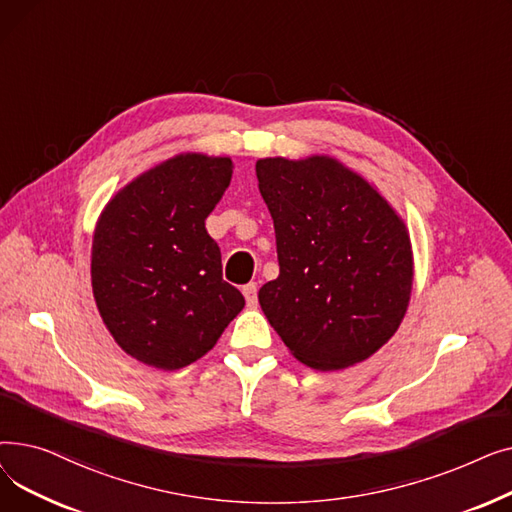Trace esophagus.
<instances>
[{"label":"esophagus","instance_id":"1","mask_svg":"<svg viewBox=\"0 0 512 512\" xmlns=\"http://www.w3.org/2000/svg\"><path fill=\"white\" fill-rule=\"evenodd\" d=\"M242 294H245L247 299V307H257V284L255 282H249L247 286H242Z\"/></svg>","mask_w":512,"mask_h":512}]
</instances>
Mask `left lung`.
Returning <instances> with one entry per match:
<instances>
[{"instance_id":"8db88e82","label":"left lung","mask_w":512,"mask_h":512,"mask_svg":"<svg viewBox=\"0 0 512 512\" xmlns=\"http://www.w3.org/2000/svg\"><path fill=\"white\" fill-rule=\"evenodd\" d=\"M280 276L259 290L272 328L305 365L342 369L398 330L413 284L405 224L373 188L330 157L259 159Z\"/></svg>"}]
</instances>
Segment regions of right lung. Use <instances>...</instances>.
Segmentation results:
<instances>
[{"instance_id": "add662e5", "label": "right lung", "mask_w": 512, "mask_h": 512, "mask_svg": "<svg viewBox=\"0 0 512 512\" xmlns=\"http://www.w3.org/2000/svg\"><path fill=\"white\" fill-rule=\"evenodd\" d=\"M230 178V157L178 155L124 186L101 213L93 294L130 357L168 371L191 365L245 307L205 228Z\"/></svg>"}]
</instances>
